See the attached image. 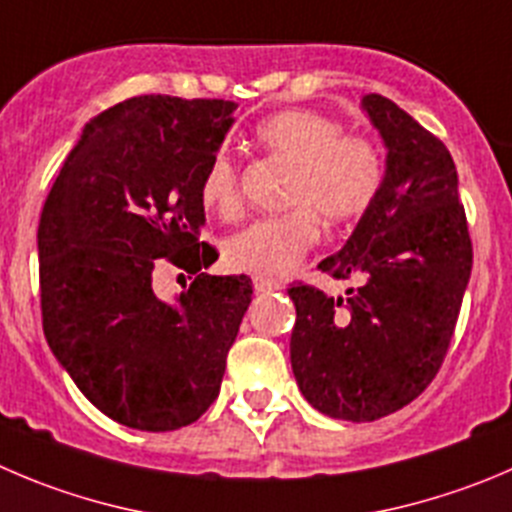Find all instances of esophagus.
<instances>
[{"instance_id":"34e87169","label":"esophagus","mask_w":512,"mask_h":512,"mask_svg":"<svg viewBox=\"0 0 512 512\" xmlns=\"http://www.w3.org/2000/svg\"><path fill=\"white\" fill-rule=\"evenodd\" d=\"M253 289L256 291H279V289H284V284L276 279H266V276H253Z\"/></svg>"}]
</instances>
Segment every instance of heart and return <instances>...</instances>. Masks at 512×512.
I'll return each mask as SVG.
<instances>
[{"label": "heart", "mask_w": 512, "mask_h": 512, "mask_svg": "<svg viewBox=\"0 0 512 512\" xmlns=\"http://www.w3.org/2000/svg\"><path fill=\"white\" fill-rule=\"evenodd\" d=\"M261 150L294 163L284 201L289 211L264 216L233 233L223 246L233 271L284 276L319 238V216L332 226L364 216L384 183V160L367 135L344 133L342 123L309 107L269 115L253 133ZM198 196L223 221L243 211L241 168L218 150L203 168Z\"/></svg>", "instance_id": "obj_1"}]
</instances>
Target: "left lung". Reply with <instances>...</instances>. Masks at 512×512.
Listing matches in <instances>:
<instances>
[{
  "label": "left lung",
  "mask_w": 512,
  "mask_h": 512,
  "mask_svg": "<svg viewBox=\"0 0 512 512\" xmlns=\"http://www.w3.org/2000/svg\"><path fill=\"white\" fill-rule=\"evenodd\" d=\"M387 145L382 191L344 248L319 264L357 279L347 296L291 284V369L311 407L372 422L420 397L445 362L472 271L457 170L437 135L387 97L364 95Z\"/></svg>",
  "instance_id": "1"
}]
</instances>
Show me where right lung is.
Masks as SVG:
<instances>
[{
    "label": "right lung",
    "mask_w": 512,
    "mask_h": 512,
    "mask_svg": "<svg viewBox=\"0 0 512 512\" xmlns=\"http://www.w3.org/2000/svg\"><path fill=\"white\" fill-rule=\"evenodd\" d=\"M236 102L140 95L85 125L37 228L42 329L52 354L100 412L133 430L196 422L221 389L251 304L246 276H208L198 183ZM194 276L158 300L160 265Z\"/></svg>",
    "instance_id": "right-lung-1"
}]
</instances>
